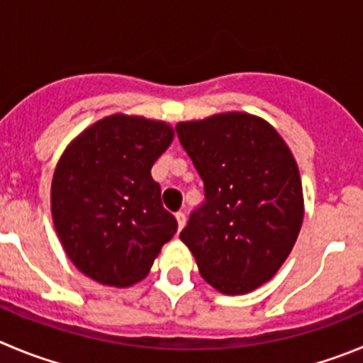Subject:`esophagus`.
Segmentation results:
<instances>
[{"label": "esophagus", "mask_w": 363, "mask_h": 363, "mask_svg": "<svg viewBox=\"0 0 363 363\" xmlns=\"http://www.w3.org/2000/svg\"><path fill=\"white\" fill-rule=\"evenodd\" d=\"M175 218H177V223H179V229L184 228V223H186V215L182 211L175 213Z\"/></svg>", "instance_id": "34e87169"}]
</instances>
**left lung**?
<instances>
[{
  "mask_svg": "<svg viewBox=\"0 0 363 363\" xmlns=\"http://www.w3.org/2000/svg\"><path fill=\"white\" fill-rule=\"evenodd\" d=\"M204 181V202L181 240L202 277L228 296L279 270L303 223V186L292 152L267 121L225 113L175 127Z\"/></svg>",
  "mask_w": 363,
  "mask_h": 363,
  "instance_id": "left-lung-1",
  "label": "left lung"
}]
</instances>
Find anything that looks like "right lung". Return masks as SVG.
<instances>
[{"instance_id": "obj_1", "label": "right lung", "mask_w": 363, "mask_h": 363, "mask_svg": "<svg viewBox=\"0 0 363 363\" xmlns=\"http://www.w3.org/2000/svg\"><path fill=\"white\" fill-rule=\"evenodd\" d=\"M172 138L162 121L113 114L82 132L60 157L52 182L53 223L67 258L91 279L109 286L138 283L177 233L150 174Z\"/></svg>"}]
</instances>
